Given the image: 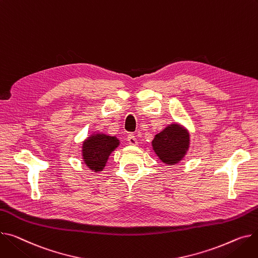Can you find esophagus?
<instances>
[{
	"label": "esophagus",
	"instance_id": "34e87169",
	"mask_svg": "<svg viewBox=\"0 0 258 258\" xmlns=\"http://www.w3.org/2000/svg\"><path fill=\"white\" fill-rule=\"evenodd\" d=\"M127 141H128V144L131 145H137L138 144V141H137V138L133 135V134H130L127 136Z\"/></svg>",
	"mask_w": 258,
	"mask_h": 258
}]
</instances>
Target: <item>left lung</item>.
<instances>
[{
    "mask_svg": "<svg viewBox=\"0 0 258 258\" xmlns=\"http://www.w3.org/2000/svg\"><path fill=\"white\" fill-rule=\"evenodd\" d=\"M188 133L178 124H171L156 135L152 147L157 156L166 164H176L188 148Z\"/></svg>",
    "mask_w": 258,
    "mask_h": 258,
    "instance_id": "obj_1",
    "label": "left lung"
}]
</instances>
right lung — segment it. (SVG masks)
<instances>
[{
    "instance_id": "1",
    "label": "right lung",
    "mask_w": 258,
    "mask_h": 258,
    "mask_svg": "<svg viewBox=\"0 0 258 258\" xmlns=\"http://www.w3.org/2000/svg\"><path fill=\"white\" fill-rule=\"evenodd\" d=\"M118 145L119 141L116 137L102 134L90 137L83 145V158L86 165L94 171L102 170L111 152Z\"/></svg>"
}]
</instances>
